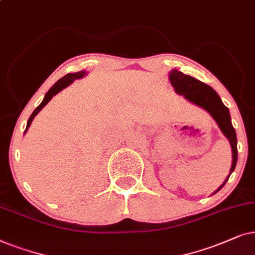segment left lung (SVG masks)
<instances>
[{"label": "left lung", "instance_id": "left-lung-1", "mask_svg": "<svg viewBox=\"0 0 255 255\" xmlns=\"http://www.w3.org/2000/svg\"><path fill=\"white\" fill-rule=\"evenodd\" d=\"M169 79L175 88V92L181 96H184L186 100L191 101L192 104L202 107L217 122L222 133L225 135L227 140L230 141L231 148H232V165H231L230 174L225 181L218 189L213 192V195L219 191L226 182L229 181L230 176L234 171L237 165V159H238V149H237V134L234 130L232 122H231L230 111L225 105L223 104L222 99L218 93L210 87L209 85L202 83L201 80H197L196 78L186 76L181 71L172 70L169 73Z\"/></svg>", "mask_w": 255, "mask_h": 255}]
</instances>
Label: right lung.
<instances>
[{
	"label": "right lung",
	"instance_id": "1",
	"mask_svg": "<svg viewBox=\"0 0 255 255\" xmlns=\"http://www.w3.org/2000/svg\"><path fill=\"white\" fill-rule=\"evenodd\" d=\"M86 74H87V73L85 72V71H80V72H76V73H67L66 76H64L63 78H60V79H59L58 81H57V83L54 84L52 87L50 88L49 92H47V93L45 94V97H44V99H43L42 103H40L39 106L37 107L36 110L32 112L31 117L29 118L28 124H26V128H25L24 133H26V130L29 129V127H30V125H31L33 118H35L36 115L39 113V111L42 110V108H43L44 106H45V105H46L47 103H49V101H50L51 99H52V97H54L57 93H59L60 91L64 90V88L67 87V86H69V85L72 84L73 80L79 79V78H83L84 76H86Z\"/></svg>",
	"mask_w": 255,
	"mask_h": 255
}]
</instances>
